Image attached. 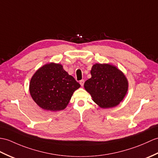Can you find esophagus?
Returning a JSON list of instances; mask_svg holds the SVG:
<instances>
[{
  "mask_svg": "<svg viewBox=\"0 0 158 158\" xmlns=\"http://www.w3.org/2000/svg\"><path fill=\"white\" fill-rule=\"evenodd\" d=\"M84 80L83 79H82V80H81L80 81H79V83H80V85H81V86H83V85H84Z\"/></svg>",
  "mask_w": 158,
  "mask_h": 158,
  "instance_id": "obj_1",
  "label": "esophagus"
}]
</instances>
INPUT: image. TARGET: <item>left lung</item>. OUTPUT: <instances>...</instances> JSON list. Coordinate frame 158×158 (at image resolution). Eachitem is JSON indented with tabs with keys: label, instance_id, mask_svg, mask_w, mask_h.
<instances>
[{
	"label": "left lung",
	"instance_id": "obj_1",
	"mask_svg": "<svg viewBox=\"0 0 158 158\" xmlns=\"http://www.w3.org/2000/svg\"><path fill=\"white\" fill-rule=\"evenodd\" d=\"M91 75L84 87L101 108L114 107L123 100L128 90V81L119 69L108 64H96Z\"/></svg>",
	"mask_w": 158,
	"mask_h": 158
}]
</instances>
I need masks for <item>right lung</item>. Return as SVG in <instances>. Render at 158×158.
<instances>
[{
    "label": "right lung",
    "instance_id": "obj_1",
    "mask_svg": "<svg viewBox=\"0 0 158 158\" xmlns=\"http://www.w3.org/2000/svg\"><path fill=\"white\" fill-rule=\"evenodd\" d=\"M80 84L59 64L50 63L39 69L29 83V92L40 107L58 111L68 105Z\"/></svg>",
    "mask_w": 158,
    "mask_h": 158
}]
</instances>
